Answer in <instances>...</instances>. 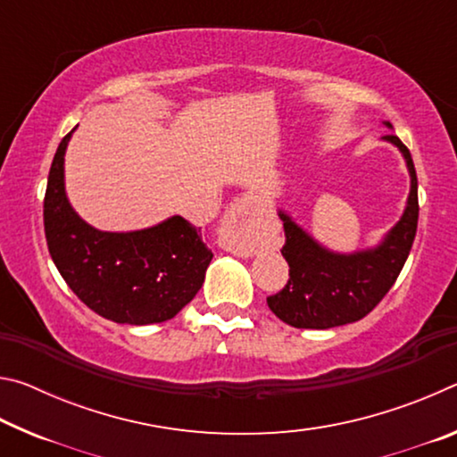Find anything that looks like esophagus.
I'll return each instance as SVG.
<instances>
[{"instance_id":"1","label":"esophagus","mask_w":457,"mask_h":457,"mask_svg":"<svg viewBox=\"0 0 457 457\" xmlns=\"http://www.w3.org/2000/svg\"><path fill=\"white\" fill-rule=\"evenodd\" d=\"M220 247L237 258H250L260 247L258 201L245 195L229 205L221 220Z\"/></svg>"}]
</instances>
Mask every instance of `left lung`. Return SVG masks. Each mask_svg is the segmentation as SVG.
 I'll use <instances>...</instances> for the list:
<instances>
[{"label":"left lung","instance_id":"left-lung-1","mask_svg":"<svg viewBox=\"0 0 457 457\" xmlns=\"http://www.w3.org/2000/svg\"><path fill=\"white\" fill-rule=\"evenodd\" d=\"M383 125L393 130L391 122L383 120ZM381 138L397 146L405 159L409 195L399 221L375 245L335 252L298 226L290 213L278 210L286 231L282 256L290 266V280L268 298V306L294 328L324 330L361 320L391 290L411 252L420 218L413 159L399 137L389 133Z\"/></svg>","mask_w":457,"mask_h":457}]
</instances>
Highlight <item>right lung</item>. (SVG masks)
<instances>
[{
  "label": "right lung",
  "mask_w": 457,
  "mask_h": 457,
  "mask_svg": "<svg viewBox=\"0 0 457 457\" xmlns=\"http://www.w3.org/2000/svg\"><path fill=\"white\" fill-rule=\"evenodd\" d=\"M76 127L54 154L44 197V229L60 276L90 311L119 324L165 322L189 304L213 253L181 215L133 231L84 221L66 195L64 157Z\"/></svg>",
  "instance_id": "add662e5"
}]
</instances>
